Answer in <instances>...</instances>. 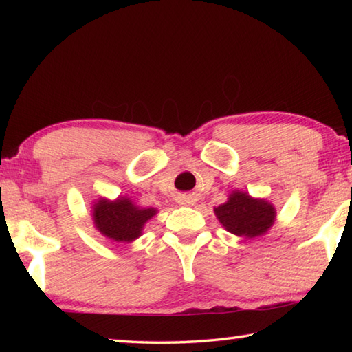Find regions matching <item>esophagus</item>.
<instances>
[{"instance_id":"1","label":"esophagus","mask_w":352,"mask_h":352,"mask_svg":"<svg viewBox=\"0 0 352 352\" xmlns=\"http://www.w3.org/2000/svg\"><path fill=\"white\" fill-rule=\"evenodd\" d=\"M192 203H193L192 199H186V204H192Z\"/></svg>"}]
</instances>
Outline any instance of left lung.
I'll use <instances>...</instances> for the list:
<instances>
[{
    "label": "left lung",
    "mask_w": 352,
    "mask_h": 352,
    "mask_svg": "<svg viewBox=\"0 0 352 352\" xmlns=\"http://www.w3.org/2000/svg\"><path fill=\"white\" fill-rule=\"evenodd\" d=\"M213 212L228 233L245 239L266 234L276 218L272 203L242 190L231 192L226 203L214 207Z\"/></svg>",
    "instance_id": "1"
}]
</instances>
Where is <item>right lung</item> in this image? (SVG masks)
I'll list each match as a JSON object with an SVG mask.
<instances>
[{
	"label": "right lung",
	"instance_id": "right-lung-1",
	"mask_svg": "<svg viewBox=\"0 0 352 352\" xmlns=\"http://www.w3.org/2000/svg\"><path fill=\"white\" fill-rule=\"evenodd\" d=\"M92 221L100 233L113 242L129 243L142 236L145 223L157 214L154 207H142L130 198H98L92 203Z\"/></svg>",
	"mask_w": 352,
	"mask_h": 352
}]
</instances>
